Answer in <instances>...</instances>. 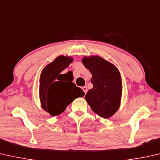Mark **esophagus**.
Instances as JSON below:
<instances>
[{"instance_id":"obj_1","label":"esophagus","mask_w":160,"mask_h":160,"mask_svg":"<svg viewBox=\"0 0 160 160\" xmlns=\"http://www.w3.org/2000/svg\"><path fill=\"white\" fill-rule=\"evenodd\" d=\"M82 89H83V91H84V94H87V87H82Z\"/></svg>"}]
</instances>
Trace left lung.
I'll use <instances>...</instances> for the list:
<instances>
[{
	"label": "left lung",
	"instance_id": "obj_1",
	"mask_svg": "<svg viewBox=\"0 0 160 160\" xmlns=\"http://www.w3.org/2000/svg\"><path fill=\"white\" fill-rule=\"evenodd\" d=\"M83 64L92 74L93 88L85 99L99 116L108 118L118 110L122 86L120 73L116 67L99 56L84 58Z\"/></svg>",
	"mask_w": 160,
	"mask_h": 160
}]
</instances>
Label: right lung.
<instances>
[{"label":"right lung","instance_id":"right-lung-1","mask_svg":"<svg viewBox=\"0 0 160 160\" xmlns=\"http://www.w3.org/2000/svg\"><path fill=\"white\" fill-rule=\"evenodd\" d=\"M72 61L71 58L61 55L48 64L42 72L40 87L41 105L52 116L61 114L76 98L84 94L82 89L71 82L72 81H67V73L61 74Z\"/></svg>","mask_w":160,"mask_h":160}]
</instances>
